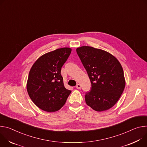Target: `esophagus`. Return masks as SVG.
<instances>
[{
  "label": "esophagus",
  "mask_w": 147,
  "mask_h": 147,
  "mask_svg": "<svg viewBox=\"0 0 147 147\" xmlns=\"http://www.w3.org/2000/svg\"><path fill=\"white\" fill-rule=\"evenodd\" d=\"M76 88L78 89H80L81 88V86L80 84H77L76 86Z\"/></svg>",
  "instance_id": "esophagus-1"
}]
</instances>
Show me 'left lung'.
Returning a JSON list of instances; mask_svg holds the SVG:
<instances>
[{
    "label": "left lung",
    "instance_id": "left-lung-1",
    "mask_svg": "<svg viewBox=\"0 0 147 147\" xmlns=\"http://www.w3.org/2000/svg\"><path fill=\"white\" fill-rule=\"evenodd\" d=\"M76 53L90 80L92 88L85 94V102L97 111L115 105L125 85L123 68L117 59L107 51L89 46L76 49Z\"/></svg>",
    "mask_w": 147,
    "mask_h": 147
}]
</instances>
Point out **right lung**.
<instances>
[{
    "label": "right lung",
    "mask_w": 147,
    "mask_h": 147,
    "mask_svg": "<svg viewBox=\"0 0 147 147\" xmlns=\"http://www.w3.org/2000/svg\"><path fill=\"white\" fill-rule=\"evenodd\" d=\"M71 48H61L41 56L32 65L27 82L31 100L47 112L59 110L65 103L71 90L65 88L61 68L67 61Z\"/></svg>",
    "instance_id": "1"
}]
</instances>
